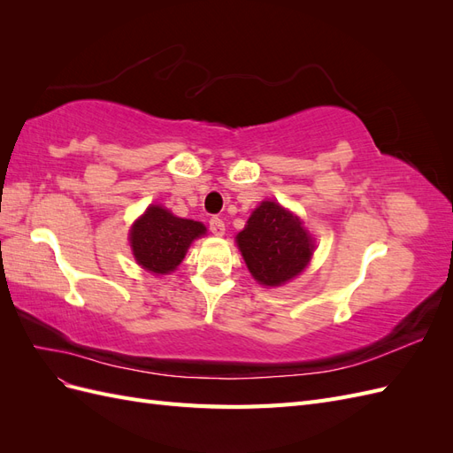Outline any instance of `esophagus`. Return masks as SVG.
Instances as JSON below:
<instances>
[{"label":"esophagus","instance_id":"1","mask_svg":"<svg viewBox=\"0 0 453 453\" xmlns=\"http://www.w3.org/2000/svg\"><path fill=\"white\" fill-rule=\"evenodd\" d=\"M210 230H211V234H215V236H223V234H225V223H223V219L211 217V219H210Z\"/></svg>","mask_w":453,"mask_h":453}]
</instances>
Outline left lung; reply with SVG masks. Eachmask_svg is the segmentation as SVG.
Here are the masks:
<instances>
[{"label":"left lung","mask_w":453,"mask_h":453,"mask_svg":"<svg viewBox=\"0 0 453 453\" xmlns=\"http://www.w3.org/2000/svg\"><path fill=\"white\" fill-rule=\"evenodd\" d=\"M253 278L278 287L303 272L313 251V242L291 211L276 202H263L236 236Z\"/></svg>","instance_id":"8db88e82"}]
</instances>
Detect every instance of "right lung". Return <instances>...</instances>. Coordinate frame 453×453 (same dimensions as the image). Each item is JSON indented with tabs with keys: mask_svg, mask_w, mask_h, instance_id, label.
<instances>
[{
	"mask_svg": "<svg viewBox=\"0 0 453 453\" xmlns=\"http://www.w3.org/2000/svg\"><path fill=\"white\" fill-rule=\"evenodd\" d=\"M205 234V226L180 219L160 205H150L130 230L132 251L138 265L149 272L168 273L180 266L188 245Z\"/></svg>",
	"mask_w": 453,
	"mask_h": 453,
	"instance_id": "right-lung-1",
	"label": "right lung"
}]
</instances>
